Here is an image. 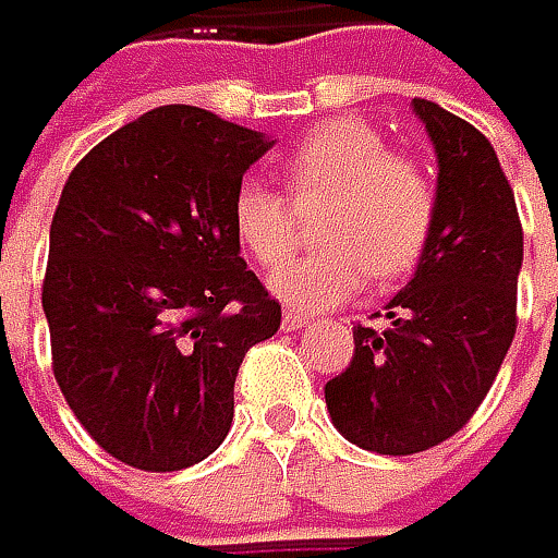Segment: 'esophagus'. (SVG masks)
<instances>
[{
  "instance_id": "obj_1",
  "label": "esophagus",
  "mask_w": 558,
  "mask_h": 558,
  "mask_svg": "<svg viewBox=\"0 0 558 558\" xmlns=\"http://www.w3.org/2000/svg\"><path fill=\"white\" fill-rule=\"evenodd\" d=\"M312 318L310 315H303V312H283V318H280V325H283V331H300V328H306Z\"/></svg>"
}]
</instances>
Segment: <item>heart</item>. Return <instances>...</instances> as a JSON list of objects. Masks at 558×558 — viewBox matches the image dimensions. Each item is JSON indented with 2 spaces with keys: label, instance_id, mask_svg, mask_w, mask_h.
Instances as JSON below:
<instances>
[{
  "label": "heart",
  "instance_id": "obj_1",
  "mask_svg": "<svg viewBox=\"0 0 558 558\" xmlns=\"http://www.w3.org/2000/svg\"><path fill=\"white\" fill-rule=\"evenodd\" d=\"M290 189L296 205L331 198L318 223L325 246L271 278V290L296 310L341 306L369 271L378 280L401 278L429 246L433 182L416 160L395 157L385 135L363 119L344 116L310 132L290 157ZM233 230L265 268H278L296 246L290 202L255 180L233 195Z\"/></svg>",
  "mask_w": 558,
  "mask_h": 558
}]
</instances>
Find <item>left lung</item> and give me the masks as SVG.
I'll return each instance as SVG.
<instances>
[{"label": "left lung", "instance_id": "obj_1", "mask_svg": "<svg viewBox=\"0 0 558 558\" xmlns=\"http://www.w3.org/2000/svg\"><path fill=\"white\" fill-rule=\"evenodd\" d=\"M410 107L439 163L433 236L385 306L388 328L356 325L350 366L325 385L335 429L376 454L426 451L474 416L514 338L524 258L514 192L489 138L433 100Z\"/></svg>", "mask_w": 558, "mask_h": 558}]
</instances>
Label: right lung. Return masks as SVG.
<instances>
[{"instance_id":"add662e5","label":"right lung","mask_w":558,"mask_h":558,"mask_svg":"<svg viewBox=\"0 0 558 558\" xmlns=\"http://www.w3.org/2000/svg\"><path fill=\"white\" fill-rule=\"evenodd\" d=\"M271 148L170 104L107 135L62 189L44 280L52 373L129 468L182 471L217 451L246 350L280 328L233 230V195Z\"/></svg>"}]
</instances>
